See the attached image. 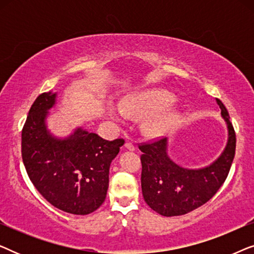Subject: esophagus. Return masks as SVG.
I'll return each mask as SVG.
<instances>
[{
	"label": "esophagus",
	"instance_id": "esophagus-1",
	"mask_svg": "<svg viewBox=\"0 0 254 254\" xmlns=\"http://www.w3.org/2000/svg\"><path fill=\"white\" fill-rule=\"evenodd\" d=\"M125 148L128 149V150H130V151L135 150V147H134V144L131 143V142H129V141H126V143H125Z\"/></svg>",
	"mask_w": 254,
	"mask_h": 254
}]
</instances>
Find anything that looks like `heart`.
Segmentation results:
<instances>
[{"mask_svg": "<svg viewBox=\"0 0 254 254\" xmlns=\"http://www.w3.org/2000/svg\"><path fill=\"white\" fill-rule=\"evenodd\" d=\"M176 100L171 92L163 89H151L125 98L121 102V110L125 114L136 119L147 118L142 124V130L147 136L156 137L168 133L179 119L178 111L164 110ZM111 117L119 120L123 117L118 107L109 109Z\"/></svg>", "mask_w": 254, "mask_h": 254, "instance_id": "heart-1", "label": "heart"}]
</instances>
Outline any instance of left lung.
Returning a JSON list of instances; mask_svg holds the SVG:
<instances>
[{
  "instance_id": "obj_1",
  "label": "left lung",
  "mask_w": 254,
  "mask_h": 254,
  "mask_svg": "<svg viewBox=\"0 0 254 254\" xmlns=\"http://www.w3.org/2000/svg\"><path fill=\"white\" fill-rule=\"evenodd\" d=\"M228 127V142L216 161L201 169H186L168 155V138L141 144V186L149 207L163 216H179L202 206L223 185L236 150V134L223 103L216 99Z\"/></svg>"
}]
</instances>
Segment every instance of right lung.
Here are the masks:
<instances>
[{
  "instance_id": "right-lung-1",
  "label": "right lung",
  "mask_w": 254,
  "mask_h": 254,
  "mask_svg": "<svg viewBox=\"0 0 254 254\" xmlns=\"http://www.w3.org/2000/svg\"><path fill=\"white\" fill-rule=\"evenodd\" d=\"M55 102L57 93L44 92L31 106L22 130L23 163L48 202L65 213L88 215L105 201L110 165L125 141L104 140L83 128L64 138L53 136L46 118Z\"/></svg>"
}]
</instances>
